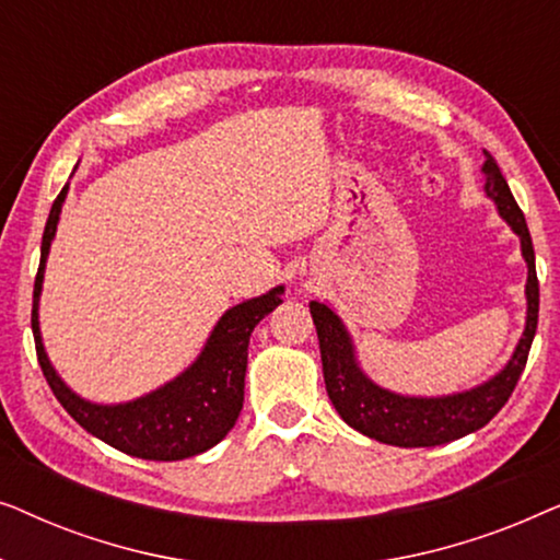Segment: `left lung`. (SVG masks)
I'll list each match as a JSON object with an SVG mask.
<instances>
[{"instance_id":"obj_1","label":"left lung","mask_w":560,"mask_h":560,"mask_svg":"<svg viewBox=\"0 0 560 560\" xmlns=\"http://www.w3.org/2000/svg\"><path fill=\"white\" fill-rule=\"evenodd\" d=\"M485 194L492 198L500 209L502 219L512 226V232L520 236L523 244V257L527 262V324L525 334L520 339L515 354L508 366L485 385L448 397H402L374 385L366 374L359 370L354 349L347 328L339 316L328 305L311 301V316L316 324L320 364H324L326 393L331 397L334 408L359 433L370 435L380 443L402 448L420 446H441V443L456 441L466 433L479 431L487 425L497 412L510 400L520 374L527 364L530 343L538 328V275H535V252L533 240L527 232L525 217L512 196V190L504 180V175L497 165V160L485 150Z\"/></svg>"}]
</instances>
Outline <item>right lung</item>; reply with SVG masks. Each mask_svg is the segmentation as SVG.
<instances>
[{"instance_id":"obj_1","label":"right lung","mask_w":560,"mask_h":560,"mask_svg":"<svg viewBox=\"0 0 560 560\" xmlns=\"http://www.w3.org/2000/svg\"><path fill=\"white\" fill-rule=\"evenodd\" d=\"M63 186L52 201L48 224L43 232L40 267L35 275L33 293V336L40 370L48 380L52 395L63 405L75 423L91 435L109 443L121 454L150 458V462H180V458L203 454L232 431L244 402V372H247V347L255 326L267 313L282 303V285L267 295L252 298L247 303L229 308L206 341L201 357L180 377L165 387L125 405H94L81 400L63 385L48 362L43 349L40 326H37V301H40L45 259L52 236H56L60 206L66 201Z\"/></svg>"}]
</instances>
